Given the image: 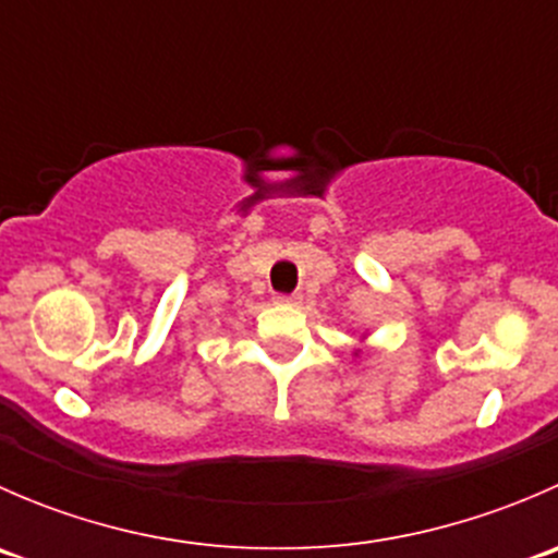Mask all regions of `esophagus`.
<instances>
[{"mask_svg": "<svg viewBox=\"0 0 558 558\" xmlns=\"http://www.w3.org/2000/svg\"><path fill=\"white\" fill-rule=\"evenodd\" d=\"M275 302H278V305H300L302 294H278Z\"/></svg>", "mask_w": 558, "mask_h": 558, "instance_id": "obj_1", "label": "esophagus"}]
</instances>
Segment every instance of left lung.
<instances>
[{
    "label": "left lung",
    "mask_w": 558,
    "mask_h": 558,
    "mask_svg": "<svg viewBox=\"0 0 558 558\" xmlns=\"http://www.w3.org/2000/svg\"><path fill=\"white\" fill-rule=\"evenodd\" d=\"M364 337H367V331L362 335V340H364ZM359 353H362V348H356V351H353V356H359Z\"/></svg>",
    "instance_id": "obj_1"
}]
</instances>
